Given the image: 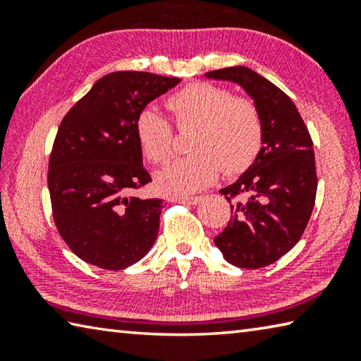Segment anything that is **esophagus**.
<instances>
[{
    "instance_id": "obj_1",
    "label": "esophagus",
    "mask_w": 361,
    "mask_h": 361,
    "mask_svg": "<svg viewBox=\"0 0 361 361\" xmlns=\"http://www.w3.org/2000/svg\"><path fill=\"white\" fill-rule=\"evenodd\" d=\"M199 200H200L199 195H181V197H175V202L188 204V205H195Z\"/></svg>"
}]
</instances>
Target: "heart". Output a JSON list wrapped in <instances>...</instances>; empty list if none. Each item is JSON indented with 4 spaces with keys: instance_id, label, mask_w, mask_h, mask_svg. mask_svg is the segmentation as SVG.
I'll use <instances>...</instances> for the list:
<instances>
[{
    "instance_id": "b5f03b06",
    "label": "heart",
    "mask_w": 361,
    "mask_h": 361,
    "mask_svg": "<svg viewBox=\"0 0 361 361\" xmlns=\"http://www.w3.org/2000/svg\"><path fill=\"white\" fill-rule=\"evenodd\" d=\"M167 106L178 127L195 130L192 154L170 164L157 176L164 191L191 194L209 186L223 169L239 173L252 166L262 146V121L255 103L234 97L210 82H192L169 97ZM140 149L149 162L164 164L173 154V129L156 109L146 108L135 119Z\"/></svg>"
}]
</instances>
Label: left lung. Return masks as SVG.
<instances>
[{
  "label": "left lung",
  "mask_w": 361,
  "mask_h": 361,
  "mask_svg": "<svg viewBox=\"0 0 361 361\" xmlns=\"http://www.w3.org/2000/svg\"><path fill=\"white\" fill-rule=\"evenodd\" d=\"M207 76L242 85L262 121V146L253 166L219 189L231 219L215 245L232 266L272 264L296 245L312 215L317 170L312 138L283 90L247 66L209 71Z\"/></svg>",
  "instance_id": "8db88e82"
}]
</instances>
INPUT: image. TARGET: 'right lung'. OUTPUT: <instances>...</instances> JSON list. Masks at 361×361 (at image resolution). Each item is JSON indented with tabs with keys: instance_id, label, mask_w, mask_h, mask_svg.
<instances>
[{
	"instance_id": "1",
	"label": "right lung",
	"mask_w": 361,
	"mask_h": 361,
	"mask_svg": "<svg viewBox=\"0 0 361 361\" xmlns=\"http://www.w3.org/2000/svg\"><path fill=\"white\" fill-rule=\"evenodd\" d=\"M178 82L116 71L99 79L60 122L47 172L52 215L60 237L89 264L121 271L156 242L164 200L133 194L151 181L135 119Z\"/></svg>"
}]
</instances>
